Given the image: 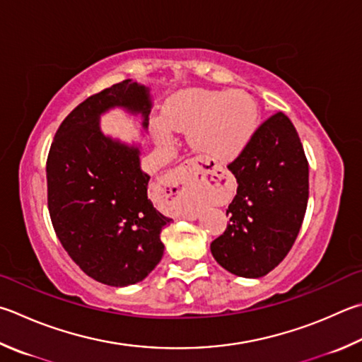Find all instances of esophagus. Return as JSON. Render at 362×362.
<instances>
[{
	"instance_id": "1",
	"label": "esophagus",
	"mask_w": 362,
	"mask_h": 362,
	"mask_svg": "<svg viewBox=\"0 0 362 362\" xmlns=\"http://www.w3.org/2000/svg\"><path fill=\"white\" fill-rule=\"evenodd\" d=\"M183 182V173L182 170H173V173H169L168 175H164L163 183L166 187L170 188H179L180 183Z\"/></svg>"
}]
</instances>
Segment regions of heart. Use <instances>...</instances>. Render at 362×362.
<instances>
[{
  "instance_id": "b5f03b06",
  "label": "heart",
  "mask_w": 362,
  "mask_h": 362,
  "mask_svg": "<svg viewBox=\"0 0 362 362\" xmlns=\"http://www.w3.org/2000/svg\"><path fill=\"white\" fill-rule=\"evenodd\" d=\"M258 104L242 90H182L168 101L164 112L150 117L156 139L170 142L179 131H189L196 152L216 161L239 156L258 129Z\"/></svg>"
}]
</instances>
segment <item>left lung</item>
Masks as SVG:
<instances>
[{
  "label": "left lung",
  "instance_id": "obj_1",
  "mask_svg": "<svg viewBox=\"0 0 362 362\" xmlns=\"http://www.w3.org/2000/svg\"><path fill=\"white\" fill-rule=\"evenodd\" d=\"M228 169L238 194L226 210V231L210 252L238 277H264L291 250L308 201V163L290 118H267Z\"/></svg>",
  "mask_w": 362,
  "mask_h": 362
}]
</instances>
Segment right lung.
<instances>
[{"label":"right lung","mask_w":362,"mask_h":362,"mask_svg":"<svg viewBox=\"0 0 362 362\" xmlns=\"http://www.w3.org/2000/svg\"><path fill=\"white\" fill-rule=\"evenodd\" d=\"M150 88L131 78L90 96L64 118L47 158L49 214L63 248L100 284L142 281L163 258V228L170 218L153 207L141 144L101 129V115L123 109L148 128Z\"/></svg>","instance_id":"obj_1"}]
</instances>
